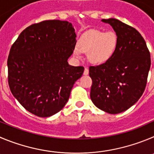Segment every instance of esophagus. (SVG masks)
Returning <instances> with one entry per match:
<instances>
[{
  "label": "esophagus",
  "mask_w": 154,
  "mask_h": 154,
  "mask_svg": "<svg viewBox=\"0 0 154 154\" xmlns=\"http://www.w3.org/2000/svg\"><path fill=\"white\" fill-rule=\"evenodd\" d=\"M84 75H88L89 74V70H88V68H87V67H85V69H84Z\"/></svg>",
  "instance_id": "esophagus-1"
}]
</instances>
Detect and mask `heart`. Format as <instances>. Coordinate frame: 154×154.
I'll return each mask as SVG.
<instances>
[{"instance_id": "obj_1", "label": "heart", "mask_w": 154, "mask_h": 154, "mask_svg": "<svg viewBox=\"0 0 154 154\" xmlns=\"http://www.w3.org/2000/svg\"><path fill=\"white\" fill-rule=\"evenodd\" d=\"M118 47V37L113 32L90 30L82 35L74 51L80 57V51L88 53L89 61L95 64H104L112 57Z\"/></svg>"}]
</instances>
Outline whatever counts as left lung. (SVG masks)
<instances>
[{
    "label": "left lung",
    "instance_id": "obj_1",
    "mask_svg": "<svg viewBox=\"0 0 154 154\" xmlns=\"http://www.w3.org/2000/svg\"><path fill=\"white\" fill-rule=\"evenodd\" d=\"M102 21L115 30L118 47L109 61L89 68L93 80L90 98L100 109L118 114L137 103L143 94L151 64L150 54L137 29L114 18Z\"/></svg>",
    "mask_w": 154,
    "mask_h": 154
}]
</instances>
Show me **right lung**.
Segmentation results:
<instances>
[{"instance_id": "obj_1", "label": "right lung", "mask_w": 154, "mask_h": 154, "mask_svg": "<svg viewBox=\"0 0 154 154\" xmlns=\"http://www.w3.org/2000/svg\"><path fill=\"white\" fill-rule=\"evenodd\" d=\"M67 21L45 20L26 28L10 50L8 84L27 111L49 117L62 109L84 67L69 65L76 41Z\"/></svg>"}]
</instances>
